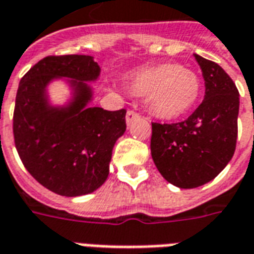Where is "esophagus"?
Here are the masks:
<instances>
[{
	"instance_id": "obj_1",
	"label": "esophagus",
	"mask_w": 254,
	"mask_h": 254,
	"mask_svg": "<svg viewBox=\"0 0 254 254\" xmlns=\"http://www.w3.org/2000/svg\"><path fill=\"white\" fill-rule=\"evenodd\" d=\"M140 117V114L137 112H134V110H127V125H130L134 120H137V118Z\"/></svg>"
}]
</instances>
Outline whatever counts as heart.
<instances>
[{"instance_id": "heart-1", "label": "heart", "mask_w": 254, "mask_h": 254, "mask_svg": "<svg viewBox=\"0 0 254 254\" xmlns=\"http://www.w3.org/2000/svg\"><path fill=\"white\" fill-rule=\"evenodd\" d=\"M129 90L137 97H146V108L155 117L175 120L196 105L202 83L192 69L178 63H163L130 75Z\"/></svg>"}]
</instances>
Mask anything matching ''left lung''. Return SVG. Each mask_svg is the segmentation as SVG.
Listing matches in <instances>:
<instances>
[{"mask_svg": "<svg viewBox=\"0 0 254 254\" xmlns=\"http://www.w3.org/2000/svg\"><path fill=\"white\" fill-rule=\"evenodd\" d=\"M202 69L204 99L187 120L152 122L151 153L167 182L195 189L213 180L232 160L237 142L240 93L225 69L195 54Z\"/></svg>", "mask_w": 254, "mask_h": 254, "instance_id": "obj_1", "label": "left lung"}]
</instances>
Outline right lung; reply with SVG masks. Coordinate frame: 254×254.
Here are the masks:
<instances>
[{
    "label": "right lung",
    "instance_id": "add662e5",
    "mask_svg": "<svg viewBox=\"0 0 254 254\" xmlns=\"http://www.w3.org/2000/svg\"><path fill=\"white\" fill-rule=\"evenodd\" d=\"M99 72L93 56H46L18 84L14 145L28 172L55 194L79 196L99 189L108 179L113 146L127 130L125 109L87 106L93 91L86 82ZM56 77H69L74 90L64 108L51 107L46 98V84Z\"/></svg>",
    "mask_w": 254,
    "mask_h": 254
}]
</instances>
